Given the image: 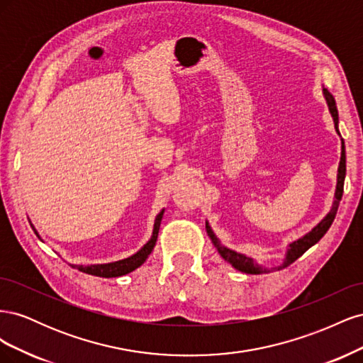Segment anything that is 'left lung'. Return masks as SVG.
Instances as JSON below:
<instances>
[{
    "label": "left lung",
    "instance_id": "1",
    "mask_svg": "<svg viewBox=\"0 0 363 363\" xmlns=\"http://www.w3.org/2000/svg\"><path fill=\"white\" fill-rule=\"evenodd\" d=\"M323 95L325 98V103L328 106V112H330L332 118H333V124H335V130L336 133L339 135L340 138V133H339V116H337V108H336V101L333 95L328 92L327 89H324L323 86ZM345 144H344V139L340 138V160H339V167H337V175H336V189H335V200H333V204H332V208L330 212H328L320 223H318L311 232H307L306 235H303L301 238L292 240V242L288 245L286 248V252H284V259L281 262V265L276 267V268H267V267H262L259 265V263L247 256V255H242V252H238L235 250H230L228 247L223 245L221 240H219V238L215 235V232L212 230L211 224H208L206 221V232L208 235V238H211L213 247L216 248V251L219 252V256H221L224 260H227L230 265H232L235 269L240 271V272H245V274H265V272H269L272 269H280V268H286L289 267L292 262H295L296 259H298L300 256H303L304 252L309 250L311 247H313L318 240H320L325 233L327 230L330 228L333 219L336 216V212H337V207H339V203H340V199H342V194H344V180H345Z\"/></svg>",
    "mask_w": 363,
    "mask_h": 363
}]
</instances>
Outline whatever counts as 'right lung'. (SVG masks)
<instances>
[{
  "label": "right lung",
  "instance_id": "1",
  "mask_svg": "<svg viewBox=\"0 0 363 363\" xmlns=\"http://www.w3.org/2000/svg\"><path fill=\"white\" fill-rule=\"evenodd\" d=\"M164 213V208L159 212V215L155 219V227H152V235L150 238L148 242L142 247L139 251H136L133 256L125 257V259H121L116 262H108V263H96V265H75L77 269L86 272V274H91V276H96V277H106V279H111V277H121V276H125V274L135 271L136 268H139L142 263H144L148 256L151 255L152 248L156 245V240H157V235H159V228H160V223H162V218ZM30 225L33 228V232L36 233V236L42 240L40 235L38 233V230L35 228V225L31 224Z\"/></svg>",
  "mask_w": 363,
  "mask_h": 363
}]
</instances>
